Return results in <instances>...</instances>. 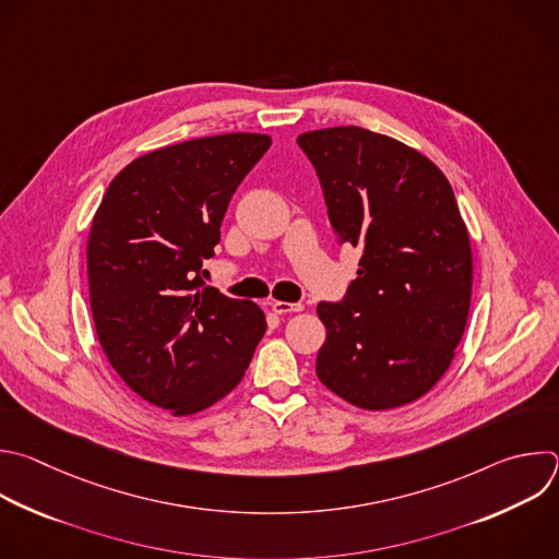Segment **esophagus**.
<instances>
[{
  "instance_id": "34e87169",
  "label": "esophagus",
  "mask_w": 559,
  "mask_h": 559,
  "mask_svg": "<svg viewBox=\"0 0 559 559\" xmlns=\"http://www.w3.org/2000/svg\"><path fill=\"white\" fill-rule=\"evenodd\" d=\"M272 309H274V313H281V316H285V313H296V311H302V309H305V305H302V302H285V300H274V302H272Z\"/></svg>"
}]
</instances>
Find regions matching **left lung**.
<instances>
[{
    "mask_svg": "<svg viewBox=\"0 0 559 559\" xmlns=\"http://www.w3.org/2000/svg\"><path fill=\"white\" fill-rule=\"evenodd\" d=\"M340 246L361 250L337 302H318V380L348 404L389 411L448 370L472 298V250L445 175L419 151L361 127L298 135Z\"/></svg>",
    "mask_w": 559,
    "mask_h": 559,
    "instance_id": "8db88e82",
    "label": "left lung"
}]
</instances>
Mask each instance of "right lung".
I'll return each instance as SVG.
<instances>
[{"label":"right lung","instance_id":"1","mask_svg":"<svg viewBox=\"0 0 559 559\" xmlns=\"http://www.w3.org/2000/svg\"><path fill=\"white\" fill-rule=\"evenodd\" d=\"M224 133L151 151L109 183L87 241L100 346L127 386L173 415L200 413L246 376L267 322L204 283L228 204L270 148Z\"/></svg>","mask_w":559,"mask_h":559}]
</instances>
